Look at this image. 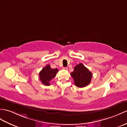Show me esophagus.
<instances>
[{
    "label": "esophagus",
    "instance_id": "esophagus-1",
    "mask_svg": "<svg viewBox=\"0 0 127 127\" xmlns=\"http://www.w3.org/2000/svg\"><path fill=\"white\" fill-rule=\"evenodd\" d=\"M63 69L64 70H67V68L66 67H63Z\"/></svg>",
    "mask_w": 127,
    "mask_h": 127
}]
</instances>
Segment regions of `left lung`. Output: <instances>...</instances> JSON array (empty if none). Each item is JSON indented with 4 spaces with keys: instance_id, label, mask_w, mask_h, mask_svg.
I'll return each mask as SVG.
<instances>
[{
    "instance_id": "1",
    "label": "left lung",
    "mask_w": 127,
    "mask_h": 127,
    "mask_svg": "<svg viewBox=\"0 0 127 127\" xmlns=\"http://www.w3.org/2000/svg\"><path fill=\"white\" fill-rule=\"evenodd\" d=\"M75 84L79 88L87 86L91 82L92 73L82 63H79L74 67L73 71L71 73Z\"/></svg>"
}]
</instances>
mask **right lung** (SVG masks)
<instances>
[{
    "label": "right lung",
    "instance_id": "1",
    "mask_svg": "<svg viewBox=\"0 0 127 127\" xmlns=\"http://www.w3.org/2000/svg\"><path fill=\"white\" fill-rule=\"evenodd\" d=\"M58 71L57 69H51L50 65H47L43 67L39 73V76L41 82L45 85H50V81L54 78Z\"/></svg>",
    "mask_w": 127,
    "mask_h": 127
}]
</instances>
